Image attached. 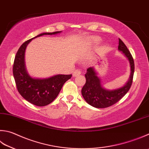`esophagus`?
<instances>
[{"label": "esophagus", "mask_w": 149, "mask_h": 149, "mask_svg": "<svg viewBox=\"0 0 149 149\" xmlns=\"http://www.w3.org/2000/svg\"><path fill=\"white\" fill-rule=\"evenodd\" d=\"M81 74V71H80L79 69H77L75 70L73 72V77H78V75H80Z\"/></svg>", "instance_id": "esophagus-1"}]
</instances>
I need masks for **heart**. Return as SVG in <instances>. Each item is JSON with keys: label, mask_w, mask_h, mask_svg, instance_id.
<instances>
[{"label": "heart", "mask_w": 149, "mask_h": 149, "mask_svg": "<svg viewBox=\"0 0 149 149\" xmlns=\"http://www.w3.org/2000/svg\"><path fill=\"white\" fill-rule=\"evenodd\" d=\"M106 50H107V47L104 46V47L103 48H102V50H103V51H106Z\"/></svg>", "instance_id": "b5f03b06"}]
</instances>
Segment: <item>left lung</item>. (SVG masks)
Wrapping results in <instances>:
<instances>
[{
	"instance_id": "1",
	"label": "left lung",
	"mask_w": 149,
	"mask_h": 149,
	"mask_svg": "<svg viewBox=\"0 0 149 149\" xmlns=\"http://www.w3.org/2000/svg\"><path fill=\"white\" fill-rule=\"evenodd\" d=\"M118 50L128 59L130 66V74L127 82L121 88L106 89L101 84L100 78L93 67L87 69L85 77L86 82L82 89L84 99L89 104L97 108H104L113 105L127 94L132 84L134 72V61L130 51L122 40L119 39Z\"/></svg>"
}]
</instances>
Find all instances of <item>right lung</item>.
<instances>
[{
  "instance_id": "1",
  "label": "right lung",
  "mask_w": 149,
  "mask_h": 149,
  "mask_svg": "<svg viewBox=\"0 0 149 149\" xmlns=\"http://www.w3.org/2000/svg\"><path fill=\"white\" fill-rule=\"evenodd\" d=\"M61 31L45 32L25 41L19 49L14 60L13 74L17 88L21 96L28 102L38 106H45L54 100L71 74H56L46 78H33L28 73L24 61L26 47L33 39L43 35H54Z\"/></svg>"
}]
</instances>
